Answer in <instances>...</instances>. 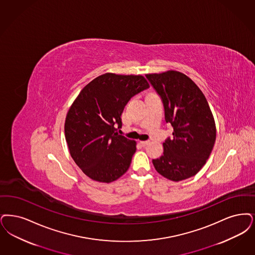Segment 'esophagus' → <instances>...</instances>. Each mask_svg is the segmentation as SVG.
<instances>
[{"label": "esophagus", "mask_w": 255, "mask_h": 255, "mask_svg": "<svg viewBox=\"0 0 255 255\" xmlns=\"http://www.w3.org/2000/svg\"><path fill=\"white\" fill-rule=\"evenodd\" d=\"M140 144L142 145L143 147H145V146H147V145L150 144V141H140Z\"/></svg>", "instance_id": "1"}]
</instances>
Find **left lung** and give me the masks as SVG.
Segmentation results:
<instances>
[{
  "label": "left lung",
  "mask_w": 255,
  "mask_h": 255,
  "mask_svg": "<svg viewBox=\"0 0 255 255\" xmlns=\"http://www.w3.org/2000/svg\"><path fill=\"white\" fill-rule=\"evenodd\" d=\"M163 102L165 121L173 137L163 143V155L153 159L156 172L172 181L198 173L213 151L216 128L205 96L189 77L178 71L147 74Z\"/></svg>",
  "instance_id": "left-lung-1"
}]
</instances>
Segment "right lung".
Returning <instances> with one entry per match:
<instances>
[{"mask_svg": "<svg viewBox=\"0 0 255 255\" xmlns=\"http://www.w3.org/2000/svg\"><path fill=\"white\" fill-rule=\"evenodd\" d=\"M150 87L140 75L105 73L74 101L64 123L72 158L95 181L110 183L127 172L136 142L118 133L122 114L134 95Z\"/></svg>", "mask_w": 255, "mask_h": 255, "instance_id": "right-lung-1", "label": "right lung"}]
</instances>
